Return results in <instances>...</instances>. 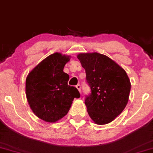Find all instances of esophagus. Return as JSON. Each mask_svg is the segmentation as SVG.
<instances>
[{
	"instance_id": "esophagus-1",
	"label": "esophagus",
	"mask_w": 153,
	"mask_h": 153,
	"mask_svg": "<svg viewBox=\"0 0 153 153\" xmlns=\"http://www.w3.org/2000/svg\"><path fill=\"white\" fill-rule=\"evenodd\" d=\"M76 88H77V89H78V90L79 92H80V94H81V85H80V84H78V85H76Z\"/></svg>"
}]
</instances>
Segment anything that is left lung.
I'll use <instances>...</instances> for the list:
<instances>
[{"mask_svg": "<svg viewBox=\"0 0 153 153\" xmlns=\"http://www.w3.org/2000/svg\"><path fill=\"white\" fill-rule=\"evenodd\" d=\"M78 59L86 73L91 94L85 104L88 113L97 124H108L127 106L131 83L125 71L104 54L80 53Z\"/></svg>", "mask_w": 153, "mask_h": 153, "instance_id": "obj_1", "label": "left lung"}]
</instances>
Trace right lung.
<instances>
[{
    "instance_id": "add662e5",
    "label": "right lung",
    "mask_w": 153,
    "mask_h": 153,
    "mask_svg": "<svg viewBox=\"0 0 153 153\" xmlns=\"http://www.w3.org/2000/svg\"><path fill=\"white\" fill-rule=\"evenodd\" d=\"M70 56L56 52L39 63L26 80V95L31 109L47 122H56L69 111L75 98L80 95L68 85L69 75L63 72Z\"/></svg>"
}]
</instances>
